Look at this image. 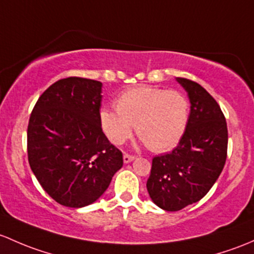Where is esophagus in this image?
<instances>
[{
	"label": "esophagus",
	"instance_id": "1",
	"mask_svg": "<svg viewBox=\"0 0 254 254\" xmlns=\"http://www.w3.org/2000/svg\"><path fill=\"white\" fill-rule=\"evenodd\" d=\"M123 159H124V163H130L131 161H134L135 156H132V154H129V153H124Z\"/></svg>",
	"mask_w": 254,
	"mask_h": 254
}]
</instances>
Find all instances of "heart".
Returning a JSON list of instances; mask_svg holds the SVG:
<instances>
[{"label":"heart","instance_id":"1","mask_svg":"<svg viewBox=\"0 0 254 254\" xmlns=\"http://www.w3.org/2000/svg\"><path fill=\"white\" fill-rule=\"evenodd\" d=\"M190 102L178 90L138 85L122 92L116 109L101 111V127L114 145H122L132 134L143 141L149 151L161 153L174 148L186 131Z\"/></svg>","mask_w":254,"mask_h":254}]
</instances>
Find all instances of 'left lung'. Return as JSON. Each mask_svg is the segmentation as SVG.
I'll list each match as a JSON object with an SVG mask.
<instances>
[{
  "instance_id": "8db88e82",
  "label": "left lung",
  "mask_w": 254,
  "mask_h": 254,
  "mask_svg": "<svg viewBox=\"0 0 254 254\" xmlns=\"http://www.w3.org/2000/svg\"><path fill=\"white\" fill-rule=\"evenodd\" d=\"M191 103L186 131L170 153L152 159L147 191L168 212L198 202L212 189L228 156V127L217 101L190 79L176 78Z\"/></svg>"
}]
</instances>
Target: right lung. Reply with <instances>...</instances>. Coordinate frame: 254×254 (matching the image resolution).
Wrapping results in <instances>:
<instances>
[{"instance_id":"1","label":"right lung","mask_w":254,"mask_h":254,"mask_svg":"<svg viewBox=\"0 0 254 254\" xmlns=\"http://www.w3.org/2000/svg\"><path fill=\"white\" fill-rule=\"evenodd\" d=\"M97 80L61 79L37 100L28 125V159L45 191L81 208L100 198L123 167V153L103 134Z\"/></svg>"}]
</instances>
